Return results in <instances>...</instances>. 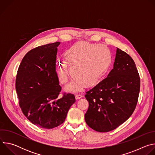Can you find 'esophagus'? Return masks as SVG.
Masks as SVG:
<instances>
[{
	"instance_id": "obj_1",
	"label": "esophagus",
	"mask_w": 155,
	"mask_h": 155,
	"mask_svg": "<svg viewBox=\"0 0 155 155\" xmlns=\"http://www.w3.org/2000/svg\"><path fill=\"white\" fill-rule=\"evenodd\" d=\"M75 96V99H80L81 97H82L83 96H82L81 94H76Z\"/></svg>"
}]
</instances>
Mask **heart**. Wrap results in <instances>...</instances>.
<instances>
[{"mask_svg": "<svg viewBox=\"0 0 155 155\" xmlns=\"http://www.w3.org/2000/svg\"><path fill=\"white\" fill-rule=\"evenodd\" d=\"M65 61H61L57 70L59 81L65 84L72 77L74 80L67 86L71 91L78 90L84 86L97 83L108 71L112 62V53L104 45L86 42L76 44L65 51Z\"/></svg>", "mask_w": 155, "mask_h": 155, "instance_id": "obj_1", "label": "heart"}]
</instances>
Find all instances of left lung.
Segmentation results:
<instances>
[{
    "label": "left lung",
    "instance_id": "1",
    "mask_svg": "<svg viewBox=\"0 0 155 155\" xmlns=\"http://www.w3.org/2000/svg\"><path fill=\"white\" fill-rule=\"evenodd\" d=\"M140 84L134 60L117 48L114 69L106 78L86 92L84 96L89 102L84 115L86 124L101 132L118 127L134 112Z\"/></svg>",
    "mask_w": 155,
    "mask_h": 155
}]
</instances>
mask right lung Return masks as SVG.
Returning <instances> with one entry per match:
<instances>
[{
	"label": "right lung",
	"instance_id": "1",
	"mask_svg": "<svg viewBox=\"0 0 155 155\" xmlns=\"http://www.w3.org/2000/svg\"><path fill=\"white\" fill-rule=\"evenodd\" d=\"M60 42L47 44L30 50L22 59L16 78V91L23 114L34 124L53 129L65 120L75 102L74 94H64L56 72Z\"/></svg>",
	"mask_w": 155,
	"mask_h": 155
}]
</instances>
